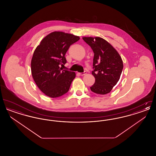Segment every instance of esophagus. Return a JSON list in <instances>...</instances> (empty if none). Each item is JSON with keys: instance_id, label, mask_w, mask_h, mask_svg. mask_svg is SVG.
Returning <instances> with one entry per match:
<instances>
[{"instance_id": "34e87169", "label": "esophagus", "mask_w": 156, "mask_h": 156, "mask_svg": "<svg viewBox=\"0 0 156 156\" xmlns=\"http://www.w3.org/2000/svg\"><path fill=\"white\" fill-rule=\"evenodd\" d=\"M81 76H83V75H85L87 74V73L86 72H84V73H78Z\"/></svg>"}]
</instances>
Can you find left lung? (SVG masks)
<instances>
[{"label": "left lung", "instance_id": "8db88e82", "mask_svg": "<svg viewBox=\"0 0 156 156\" xmlns=\"http://www.w3.org/2000/svg\"><path fill=\"white\" fill-rule=\"evenodd\" d=\"M82 39L94 53L92 74L95 82L90 90L97 94H107L119 81L123 68L122 58L116 50L101 37H83Z\"/></svg>", "mask_w": 156, "mask_h": 156}]
</instances>
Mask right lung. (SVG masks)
Returning a JSON list of instances; mask_svg holds the SVG:
<instances>
[{
  "mask_svg": "<svg viewBox=\"0 0 156 156\" xmlns=\"http://www.w3.org/2000/svg\"><path fill=\"white\" fill-rule=\"evenodd\" d=\"M80 39L72 34L54 31L46 36L35 49L31 61V75L45 95L57 98L69 90L76 74L59 66L67 63L65 55L69 47Z\"/></svg>",
  "mask_w": 156,
  "mask_h": 156,
  "instance_id": "obj_1",
  "label": "right lung"
}]
</instances>
